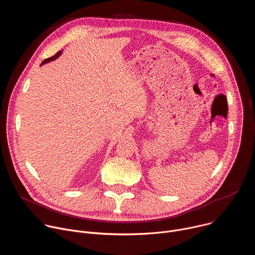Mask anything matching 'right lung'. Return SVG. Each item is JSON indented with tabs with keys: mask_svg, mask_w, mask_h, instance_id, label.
<instances>
[{
	"mask_svg": "<svg viewBox=\"0 0 255 255\" xmlns=\"http://www.w3.org/2000/svg\"><path fill=\"white\" fill-rule=\"evenodd\" d=\"M60 52H61V51H58V52H57V53H55L53 56H51V57H49V58L44 59V60H43V62H42V64H43V63H45V62H48V61H50V60H53V59L57 58V57L60 55Z\"/></svg>",
	"mask_w": 255,
	"mask_h": 255,
	"instance_id": "right-lung-1",
	"label": "right lung"
}]
</instances>
